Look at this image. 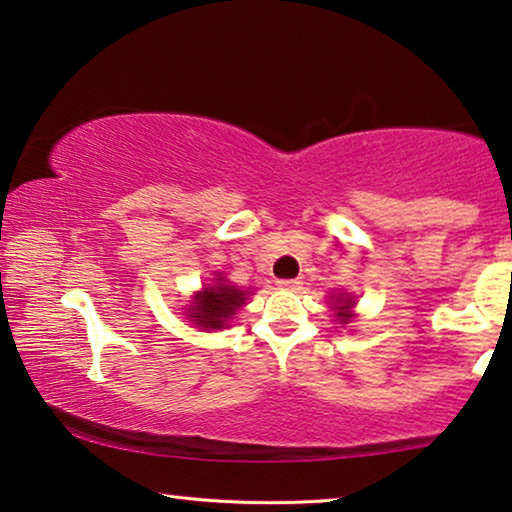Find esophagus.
I'll return each instance as SVG.
<instances>
[{
  "label": "esophagus",
  "mask_w": 512,
  "mask_h": 512,
  "mask_svg": "<svg viewBox=\"0 0 512 512\" xmlns=\"http://www.w3.org/2000/svg\"><path fill=\"white\" fill-rule=\"evenodd\" d=\"M299 285H301V282L296 280V278H285V280H280V287H285V289H296Z\"/></svg>",
  "instance_id": "1"
}]
</instances>
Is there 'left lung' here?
Masks as SVG:
<instances>
[{"mask_svg": "<svg viewBox=\"0 0 512 512\" xmlns=\"http://www.w3.org/2000/svg\"><path fill=\"white\" fill-rule=\"evenodd\" d=\"M335 308H338L340 312H338V317H340V322H349V319H352V315H349V308H352V299H345L342 301V305H335Z\"/></svg>", "mask_w": 512, "mask_h": 512, "instance_id": "left-lung-1", "label": "left lung"}]
</instances>
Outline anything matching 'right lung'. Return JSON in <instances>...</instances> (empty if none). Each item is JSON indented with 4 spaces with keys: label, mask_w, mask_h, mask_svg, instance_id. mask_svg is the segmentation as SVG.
<instances>
[{
    "label": "right lung",
    "mask_w": 512,
    "mask_h": 512,
    "mask_svg": "<svg viewBox=\"0 0 512 512\" xmlns=\"http://www.w3.org/2000/svg\"><path fill=\"white\" fill-rule=\"evenodd\" d=\"M243 301H246V292L218 282L216 287H207L197 296L195 305H190L188 317L202 329H223V324L241 308Z\"/></svg>",
    "instance_id": "1"
}]
</instances>
